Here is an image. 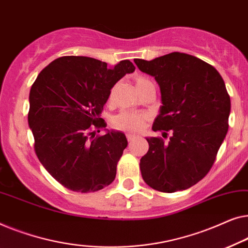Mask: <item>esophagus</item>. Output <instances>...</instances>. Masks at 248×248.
<instances>
[{"mask_svg":"<svg viewBox=\"0 0 248 248\" xmlns=\"http://www.w3.org/2000/svg\"><path fill=\"white\" fill-rule=\"evenodd\" d=\"M125 137H127V140H128L129 142H131L132 140H134V139L137 138V136L131 135V134H127V135H125Z\"/></svg>","mask_w":248,"mask_h":248,"instance_id":"esophagus-1","label":"esophagus"}]
</instances>
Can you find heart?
Here are the masks:
<instances>
[{
  "mask_svg": "<svg viewBox=\"0 0 248 248\" xmlns=\"http://www.w3.org/2000/svg\"><path fill=\"white\" fill-rule=\"evenodd\" d=\"M148 83H152L145 78H136V89H140L141 86H144ZM113 90H111L110 93V99L112 97ZM147 119V116L145 113L141 112H131V111H123V112L118 114L113 120L114 128L118 130H124L129 132H137L141 130V128L144 127L145 121Z\"/></svg>",
  "mask_w": 248,
  "mask_h": 248,
  "instance_id": "1",
  "label": "heart"
}]
</instances>
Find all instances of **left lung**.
<instances>
[{
	"mask_svg": "<svg viewBox=\"0 0 248 248\" xmlns=\"http://www.w3.org/2000/svg\"><path fill=\"white\" fill-rule=\"evenodd\" d=\"M154 76L162 93L153 130L167 138H146L149 149L140 159L141 176L160 192L186 190L207 175L228 131L230 97L217 69L200 58L170 53L153 61L135 59Z\"/></svg>",
	"mask_w": 248,
	"mask_h": 248,
	"instance_id": "1",
	"label": "left lung"
}]
</instances>
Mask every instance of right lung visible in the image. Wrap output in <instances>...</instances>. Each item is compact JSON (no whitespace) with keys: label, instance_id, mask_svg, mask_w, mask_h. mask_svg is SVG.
I'll use <instances>...</instances> for the list:
<instances>
[{"label":"right lung","instance_id":"add662e5","mask_svg":"<svg viewBox=\"0 0 248 248\" xmlns=\"http://www.w3.org/2000/svg\"><path fill=\"white\" fill-rule=\"evenodd\" d=\"M135 71L130 61L114 67L84 56H62L31 86L28 123L34 152L54 179L75 192L102 190L113 182L128 141L123 132L96 135L113 85Z\"/></svg>","mask_w":248,"mask_h":248}]
</instances>
